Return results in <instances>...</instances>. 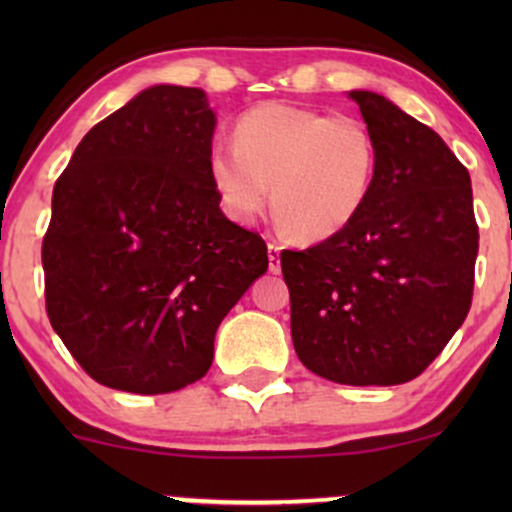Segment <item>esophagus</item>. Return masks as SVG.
I'll list each match as a JSON object with an SVG mask.
<instances>
[{"label": "esophagus", "mask_w": 512, "mask_h": 512, "mask_svg": "<svg viewBox=\"0 0 512 512\" xmlns=\"http://www.w3.org/2000/svg\"><path fill=\"white\" fill-rule=\"evenodd\" d=\"M267 252H269V272L279 274L281 272V245L269 243Z\"/></svg>", "instance_id": "obj_1"}]
</instances>
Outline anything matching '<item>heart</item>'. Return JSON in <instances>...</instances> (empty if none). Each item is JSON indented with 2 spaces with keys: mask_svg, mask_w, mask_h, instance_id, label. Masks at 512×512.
<instances>
[{
  "mask_svg": "<svg viewBox=\"0 0 512 512\" xmlns=\"http://www.w3.org/2000/svg\"><path fill=\"white\" fill-rule=\"evenodd\" d=\"M233 142L209 149V178L233 221H252L272 185L274 214L305 243L342 233L375 180L373 134L354 115L262 103L236 120Z\"/></svg>",
  "mask_w": 512,
  "mask_h": 512,
  "instance_id": "b5f03b06",
  "label": "heart"
}]
</instances>
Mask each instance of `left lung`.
<instances>
[{
    "instance_id": "left-lung-1",
    "label": "left lung",
    "mask_w": 512,
    "mask_h": 512,
    "mask_svg": "<svg viewBox=\"0 0 512 512\" xmlns=\"http://www.w3.org/2000/svg\"><path fill=\"white\" fill-rule=\"evenodd\" d=\"M378 163L366 207L342 233L281 252L293 349L342 385L409 383L472 305L479 226L467 168L424 122L351 91Z\"/></svg>"
}]
</instances>
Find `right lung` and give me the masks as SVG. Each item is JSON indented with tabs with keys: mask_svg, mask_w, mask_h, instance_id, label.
Wrapping results in <instances>:
<instances>
[{
	"mask_svg": "<svg viewBox=\"0 0 512 512\" xmlns=\"http://www.w3.org/2000/svg\"><path fill=\"white\" fill-rule=\"evenodd\" d=\"M214 127L202 88L151 86L98 122L55 182L45 308L105 387L166 395L204 378L221 320L267 272L260 233L219 209Z\"/></svg>",
	"mask_w": 512,
	"mask_h": 512,
	"instance_id": "right-lung-1",
	"label": "right lung"
}]
</instances>
